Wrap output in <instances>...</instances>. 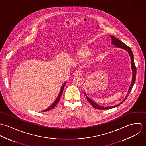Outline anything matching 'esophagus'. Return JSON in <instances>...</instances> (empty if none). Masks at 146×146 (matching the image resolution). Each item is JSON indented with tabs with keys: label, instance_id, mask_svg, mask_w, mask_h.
<instances>
[{
	"label": "esophagus",
	"instance_id": "obj_1",
	"mask_svg": "<svg viewBox=\"0 0 146 146\" xmlns=\"http://www.w3.org/2000/svg\"><path fill=\"white\" fill-rule=\"evenodd\" d=\"M81 74H82L81 71L79 70H77L74 72L73 75H74V76H80Z\"/></svg>",
	"mask_w": 146,
	"mask_h": 146
}]
</instances>
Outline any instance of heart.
<instances>
[{
  "label": "heart",
  "instance_id": "b5f03b06",
  "mask_svg": "<svg viewBox=\"0 0 146 146\" xmlns=\"http://www.w3.org/2000/svg\"><path fill=\"white\" fill-rule=\"evenodd\" d=\"M91 54V50L87 46H83L80 48L75 53V56L79 58H84Z\"/></svg>",
  "mask_w": 146,
  "mask_h": 146
}]
</instances>
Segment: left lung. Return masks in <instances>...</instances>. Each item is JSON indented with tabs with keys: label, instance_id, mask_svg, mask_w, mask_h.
I'll list each match as a JSON object with an SVG mask.
<instances>
[{
	"label": "left lung",
	"instance_id": "1",
	"mask_svg": "<svg viewBox=\"0 0 146 146\" xmlns=\"http://www.w3.org/2000/svg\"><path fill=\"white\" fill-rule=\"evenodd\" d=\"M111 39H112V44L115 45L116 47H118V48H122V49H124L126 50L130 57V60H131V70H132V72H133V76H132V82H131V85L129 88V90H128V92H127V95L125 97V99L123 101H122L120 104H117L116 106H111V107H102L101 106H100L99 104H96V102H93L91 99H90L89 97H88L84 92V94L86 96V99H87V101L90 103V104H91L93 107H94L95 108H97V109H98V110H108V109H110V108H114V107H117L118 106H119L120 104H121L123 103V102H124L126 99L127 98V97L128 96V94L130 93V92H131V90L132 89V88L134 84V83L135 82V78H136V74H137V69H136V67H135V63H134V56H133V52L130 49V48L128 46H127L126 44H125L124 42H121V41H120L119 39H117V38H115L113 36H112V35H110Z\"/></svg>",
	"mask_w": 146,
	"mask_h": 146
}]
</instances>
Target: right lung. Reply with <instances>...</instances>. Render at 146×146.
Returning a JSON list of instances; mask_svg holds the SVG:
<instances>
[{"instance_id": "right-lung-1", "label": "right lung", "mask_w": 146, "mask_h": 146, "mask_svg": "<svg viewBox=\"0 0 146 146\" xmlns=\"http://www.w3.org/2000/svg\"><path fill=\"white\" fill-rule=\"evenodd\" d=\"M66 84V82L64 83V84H63L62 86H61V90H60V93H59V94H58V97H57V99L56 100V101H55L52 104V105H50V106H49L47 109H46V110H45L42 111V112H46V111H49V110H50L53 109V108L56 106V104H58V102H59V101H60V97H61V95H62V94L63 91V88H64V85H65V84Z\"/></svg>"}]
</instances>
